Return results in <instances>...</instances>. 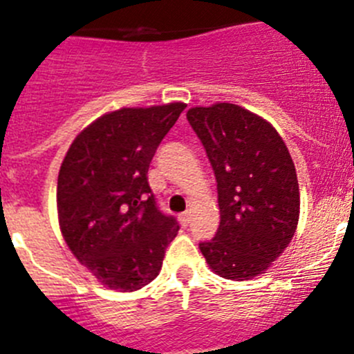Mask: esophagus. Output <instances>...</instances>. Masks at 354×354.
I'll use <instances>...</instances> for the list:
<instances>
[{"instance_id":"1","label":"esophagus","mask_w":354,"mask_h":354,"mask_svg":"<svg viewBox=\"0 0 354 354\" xmlns=\"http://www.w3.org/2000/svg\"><path fill=\"white\" fill-rule=\"evenodd\" d=\"M179 221L183 227H187L189 221H192V214H189V212H183V214H179Z\"/></svg>"}]
</instances>
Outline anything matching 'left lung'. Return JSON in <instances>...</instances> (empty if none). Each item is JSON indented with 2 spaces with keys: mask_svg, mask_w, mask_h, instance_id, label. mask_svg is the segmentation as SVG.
I'll return each instance as SVG.
<instances>
[{
  "mask_svg": "<svg viewBox=\"0 0 354 354\" xmlns=\"http://www.w3.org/2000/svg\"><path fill=\"white\" fill-rule=\"evenodd\" d=\"M186 117L218 183L220 227L200 252L227 280L261 277L298 228L299 186L289 149L270 122L237 104L195 106Z\"/></svg>",
  "mask_w": 354,
  "mask_h": 354,
  "instance_id": "1",
  "label": "left lung"
}]
</instances>
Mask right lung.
<instances>
[{
	"mask_svg": "<svg viewBox=\"0 0 354 354\" xmlns=\"http://www.w3.org/2000/svg\"><path fill=\"white\" fill-rule=\"evenodd\" d=\"M184 102L120 108L84 127L58 174L56 207L72 255L109 289L133 292L161 271L165 250L179 232L162 214L147 171Z\"/></svg>",
	"mask_w": 354,
	"mask_h": 354,
	"instance_id": "1",
	"label": "right lung"
}]
</instances>
